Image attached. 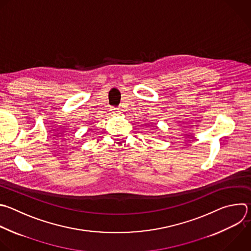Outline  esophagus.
<instances>
[{"label": "esophagus", "instance_id": "esophagus-1", "mask_svg": "<svg viewBox=\"0 0 251 251\" xmlns=\"http://www.w3.org/2000/svg\"><path fill=\"white\" fill-rule=\"evenodd\" d=\"M111 111H112L113 114H118L120 110H119V108H117V107H112V108H111Z\"/></svg>", "mask_w": 251, "mask_h": 251}]
</instances>
